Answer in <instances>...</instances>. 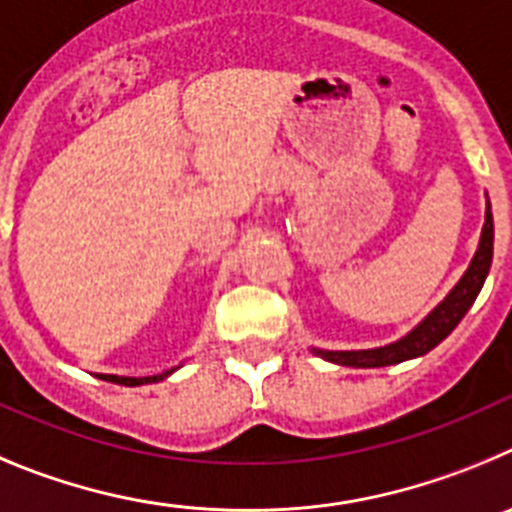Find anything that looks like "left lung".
Here are the masks:
<instances>
[{
  "label": "left lung",
  "instance_id": "left-lung-1",
  "mask_svg": "<svg viewBox=\"0 0 512 512\" xmlns=\"http://www.w3.org/2000/svg\"><path fill=\"white\" fill-rule=\"evenodd\" d=\"M492 245H495V227H492V211L487 206L485 216V229H482L480 250L474 255L472 265L464 273V278L459 280L457 288L451 290L449 296L444 298V303L428 313V319L421 326L411 331L408 336H403L400 342L388 344V347L380 349H367V352H319L321 357L336 362V365L347 367H388L405 362V359L421 357V354L431 352L436 344H441L451 331L457 329L459 321L464 319V313L469 311V306L474 303L477 293L482 290L487 273H490L492 265Z\"/></svg>",
  "mask_w": 512,
  "mask_h": 512
}]
</instances>
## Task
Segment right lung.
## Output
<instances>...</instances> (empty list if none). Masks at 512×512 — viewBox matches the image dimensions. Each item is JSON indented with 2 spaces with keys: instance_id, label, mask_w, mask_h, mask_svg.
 <instances>
[{
  "instance_id": "right-lung-1",
  "label": "right lung",
  "mask_w": 512,
  "mask_h": 512,
  "mask_svg": "<svg viewBox=\"0 0 512 512\" xmlns=\"http://www.w3.org/2000/svg\"><path fill=\"white\" fill-rule=\"evenodd\" d=\"M173 370L163 372V375H153V377H117V375H99L101 380H107V382H117V385H130V388H135V385H142V382H158L163 380L165 375H170Z\"/></svg>"
}]
</instances>
